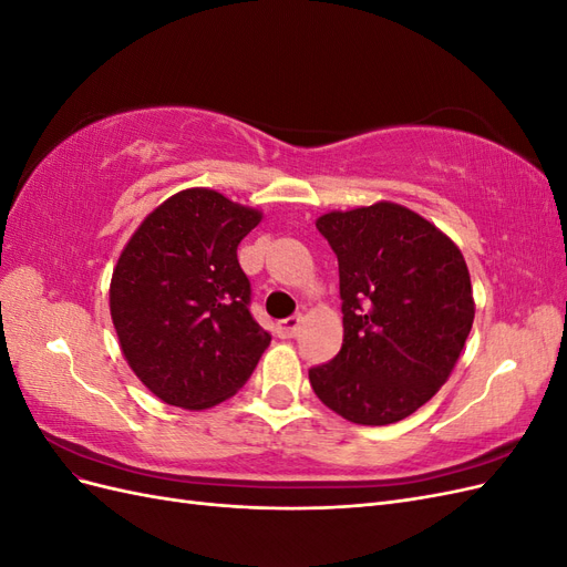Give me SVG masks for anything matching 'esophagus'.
I'll use <instances>...</instances> for the list:
<instances>
[{"mask_svg":"<svg viewBox=\"0 0 567 567\" xmlns=\"http://www.w3.org/2000/svg\"><path fill=\"white\" fill-rule=\"evenodd\" d=\"M300 323H302V317H288L279 323V336L281 338H296L298 331H300Z\"/></svg>","mask_w":567,"mask_h":567,"instance_id":"esophagus-1","label":"esophagus"}]
</instances>
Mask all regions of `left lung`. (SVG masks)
I'll return each instance as SVG.
<instances>
[{
	"label": "left lung",
	"mask_w": 567,
	"mask_h": 567,
	"mask_svg": "<svg viewBox=\"0 0 567 567\" xmlns=\"http://www.w3.org/2000/svg\"><path fill=\"white\" fill-rule=\"evenodd\" d=\"M317 229L338 257L342 348L310 369L317 398L359 425L414 414L450 379L475 305L466 260L398 203L329 213Z\"/></svg>",
	"instance_id": "1"
}]
</instances>
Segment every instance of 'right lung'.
<instances>
[{
    "label": "right lung",
    "mask_w": 567,
    "mask_h": 567,
    "mask_svg": "<svg viewBox=\"0 0 567 567\" xmlns=\"http://www.w3.org/2000/svg\"><path fill=\"white\" fill-rule=\"evenodd\" d=\"M262 215L210 188L158 205L115 265L111 317L140 381L167 404L208 409L241 388L269 346L236 248Z\"/></svg>",
    "instance_id": "right-lung-1"
}]
</instances>
